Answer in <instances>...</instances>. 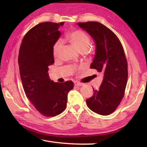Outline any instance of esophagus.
<instances>
[{"mask_svg": "<svg viewBox=\"0 0 147 147\" xmlns=\"http://www.w3.org/2000/svg\"><path fill=\"white\" fill-rule=\"evenodd\" d=\"M74 86H83V84H82L80 82H74Z\"/></svg>", "mask_w": 147, "mask_h": 147, "instance_id": "esophagus-1", "label": "esophagus"}]
</instances>
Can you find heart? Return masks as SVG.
Listing matches in <instances>:
<instances>
[{
	"instance_id": "heart-1",
	"label": "heart",
	"mask_w": 147,
	"mask_h": 147,
	"mask_svg": "<svg viewBox=\"0 0 147 147\" xmlns=\"http://www.w3.org/2000/svg\"><path fill=\"white\" fill-rule=\"evenodd\" d=\"M67 39L80 53H84L88 51L91 44V39L86 32L80 30H76L69 33L66 36ZM62 43L60 41H56L53 47L54 57L58 56L61 48Z\"/></svg>"
}]
</instances>
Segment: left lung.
<instances>
[{
  "label": "left lung",
  "mask_w": 147,
  "mask_h": 147,
  "mask_svg": "<svg viewBox=\"0 0 147 147\" xmlns=\"http://www.w3.org/2000/svg\"><path fill=\"white\" fill-rule=\"evenodd\" d=\"M77 24L90 35L96 51L91 69L103 74L98 90L86 100L88 108L102 115L111 114L123 98L128 80V65L123 46L116 35L102 24L90 21Z\"/></svg>",
  "instance_id": "8db88e82"
}]
</instances>
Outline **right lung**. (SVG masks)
I'll use <instances>...</instances> for the list:
<instances>
[{"label": "right lung", "instance_id": "obj_1", "mask_svg": "<svg viewBox=\"0 0 147 147\" xmlns=\"http://www.w3.org/2000/svg\"><path fill=\"white\" fill-rule=\"evenodd\" d=\"M64 23H39L24 36L18 62L24 91L31 103L45 117H54L66 108L73 82H54L49 78V66L54 64L53 47L61 36Z\"/></svg>", "mask_w": 147, "mask_h": 147}]
</instances>
